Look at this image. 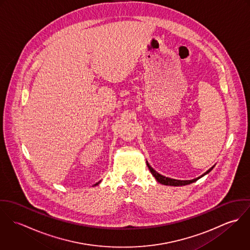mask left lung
Wrapping results in <instances>:
<instances>
[{
	"label": "left lung",
	"instance_id": "8db88e82",
	"mask_svg": "<svg viewBox=\"0 0 250 250\" xmlns=\"http://www.w3.org/2000/svg\"><path fill=\"white\" fill-rule=\"evenodd\" d=\"M146 164H147V167H148L149 170L151 171L152 175L155 177V179L157 180L158 183H160V184H162V185H165V186H172V187H173V186H174V187H180V186H186V185L191 184V183L197 181L198 179L205 176L206 174H208L214 167H214H212L209 170H207L205 173H203L201 176H199V177H197V178L192 179V180H185V181H184V180H176V179L168 178V177L163 176V175H161L160 173H158L156 170H154V168H152V167H150V165L148 164L147 161H146Z\"/></svg>",
	"mask_w": 250,
	"mask_h": 250
}]
</instances>
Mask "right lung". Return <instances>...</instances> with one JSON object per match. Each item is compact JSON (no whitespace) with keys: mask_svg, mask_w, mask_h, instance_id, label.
<instances>
[{"mask_svg":"<svg viewBox=\"0 0 250 250\" xmlns=\"http://www.w3.org/2000/svg\"><path fill=\"white\" fill-rule=\"evenodd\" d=\"M100 183H101V180H100V181H99V182H98V183H96V184H94V186H98V185H99V184H100Z\"/></svg>","mask_w":250,"mask_h":250,"instance_id":"add662e5","label":"right lung"}]
</instances>
